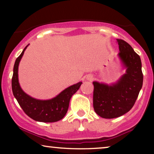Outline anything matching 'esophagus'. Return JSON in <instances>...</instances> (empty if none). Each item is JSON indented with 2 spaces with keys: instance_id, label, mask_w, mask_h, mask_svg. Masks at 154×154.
Masks as SVG:
<instances>
[{
  "instance_id": "1",
  "label": "esophagus",
  "mask_w": 154,
  "mask_h": 154,
  "mask_svg": "<svg viewBox=\"0 0 154 154\" xmlns=\"http://www.w3.org/2000/svg\"><path fill=\"white\" fill-rule=\"evenodd\" d=\"M87 79L88 81H92V80L93 79V77H92V75H87Z\"/></svg>"
}]
</instances>
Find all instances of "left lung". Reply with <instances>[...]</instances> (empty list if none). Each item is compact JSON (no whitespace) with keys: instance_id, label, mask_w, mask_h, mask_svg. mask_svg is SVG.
Segmentation results:
<instances>
[{"instance_id":"8db88e82","label":"left lung","mask_w":154,"mask_h":154,"mask_svg":"<svg viewBox=\"0 0 154 154\" xmlns=\"http://www.w3.org/2000/svg\"><path fill=\"white\" fill-rule=\"evenodd\" d=\"M119 56L127 68L117 83L113 85L93 82V107L104 119H114L128 112L134 106L143 84L140 57L127 42L116 39Z\"/></svg>"}]
</instances>
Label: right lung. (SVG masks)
I'll use <instances>...</instances> for the list:
<instances>
[{"label": "right lung", "instance_id": "1", "mask_svg": "<svg viewBox=\"0 0 154 154\" xmlns=\"http://www.w3.org/2000/svg\"><path fill=\"white\" fill-rule=\"evenodd\" d=\"M27 46L14 62L12 78V90L14 97L24 113L34 121L44 123L60 121L66 115L70 99L79 89L82 82L67 88L52 100H38L29 96L20 88L18 81V66Z\"/></svg>", "mask_w": 154, "mask_h": 154}]
</instances>
